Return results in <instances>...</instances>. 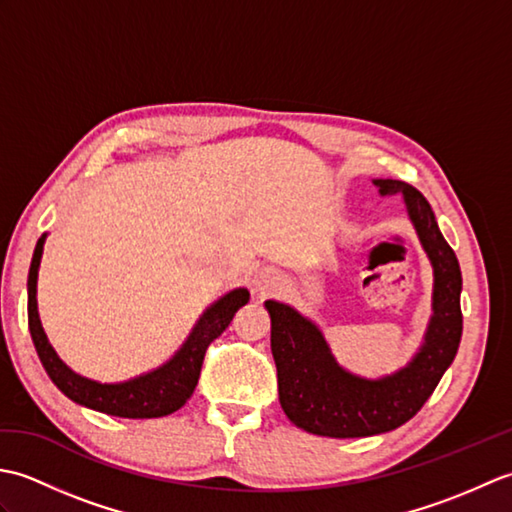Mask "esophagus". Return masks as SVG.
I'll return each mask as SVG.
<instances>
[{"instance_id":"1","label":"esophagus","mask_w":512,"mask_h":512,"mask_svg":"<svg viewBox=\"0 0 512 512\" xmlns=\"http://www.w3.org/2000/svg\"><path fill=\"white\" fill-rule=\"evenodd\" d=\"M277 284H279V279L275 277V273H270V270H264V273H259V275H255V288L259 290V292H273L275 288H277Z\"/></svg>"}]
</instances>
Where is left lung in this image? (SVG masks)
Returning a JSON list of instances; mask_svg holds the SVG:
<instances>
[{
    "label": "left lung",
    "instance_id": "left-lung-1",
    "mask_svg": "<svg viewBox=\"0 0 512 512\" xmlns=\"http://www.w3.org/2000/svg\"><path fill=\"white\" fill-rule=\"evenodd\" d=\"M380 195L402 193L409 220L433 266V317L420 352L396 374L376 380L350 374L334 361L310 319L268 299L270 350L279 402L299 429L328 438H365L411 420L438 387L462 339V273L424 195L400 180H374Z\"/></svg>",
    "mask_w": 512,
    "mask_h": 512
}]
</instances>
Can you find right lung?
I'll use <instances>...</instances> for the list:
<instances>
[{"instance_id":"obj_1","label":"right lung","mask_w":512,"mask_h":512,"mask_svg":"<svg viewBox=\"0 0 512 512\" xmlns=\"http://www.w3.org/2000/svg\"><path fill=\"white\" fill-rule=\"evenodd\" d=\"M43 244H46V233L39 237L28 270V328L39 361L52 378V383L79 405L118 418H162L178 411L198 385L206 347L228 328L235 312L248 303L250 292L246 288H237L217 299L195 323L189 339L173 354L171 361L160 365L154 372L125 380V383H96L92 378L72 372L54 352L41 328L37 312V275Z\"/></svg>"}]
</instances>
